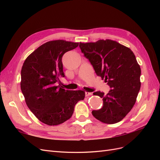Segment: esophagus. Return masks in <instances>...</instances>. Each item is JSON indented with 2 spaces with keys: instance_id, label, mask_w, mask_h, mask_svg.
<instances>
[{
  "instance_id": "34e87169",
  "label": "esophagus",
  "mask_w": 160,
  "mask_h": 160,
  "mask_svg": "<svg viewBox=\"0 0 160 160\" xmlns=\"http://www.w3.org/2000/svg\"><path fill=\"white\" fill-rule=\"evenodd\" d=\"M92 93H90V92H85V96L86 97H88V96H90V95H92Z\"/></svg>"
}]
</instances>
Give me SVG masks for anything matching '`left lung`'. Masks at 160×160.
I'll return each instance as SVG.
<instances>
[{
  "mask_svg": "<svg viewBox=\"0 0 160 160\" xmlns=\"http://www.w3.org/2000/svg\"><path fill=\"white\" fill-rule=\"evenodd\" d=\"M85 57L95 72L105 79L111 89L108 94L96 91L103 106L92 114L100 122L113 124L122 121L133 107L141 88V69L129 48L110 39L79 42Z\"/></svg>",
  "mask_w": 160,
  "mask_h": 160,
  "instance_id": "obj_1",
  "label": "left lung"
}]
</instances>
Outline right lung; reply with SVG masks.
I'll return each mask as SVG.
<instances>
[{"mask_svg": "<svg viewBox=\"0 0 160 160\" xmlns=\"http://www.w3.org/2000/svg\"><path fill=\"white\" fill-rule=\"evenodd\" d=\"M78 45L64 40L47 42L28 55L22 67L21 89L25 102L47 125H59L70 119L75 104L85 98V91L65 90L59 83L65 77L62 57Z\"/></svg>", "mask_w": 160, "mask_h": 160, "instance_id": "right-lung-1", "label": "right lung"}]
</instances>
